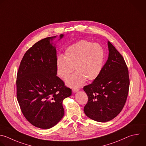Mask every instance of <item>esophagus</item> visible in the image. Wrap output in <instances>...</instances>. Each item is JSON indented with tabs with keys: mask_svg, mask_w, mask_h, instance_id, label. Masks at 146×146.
<instances>
[{
	"mask_svg": "<svg viewBox=\"0 0 146 146\" xmlns=\"http://www.w3.org/2000/svg\"><path fill=\"white\" fill-rule=\"evenodd\" d=\"M79 90V89H78V88H73L72 89V91L74 92V93H76V92H77V91H78Z\"/></svg>",
	"mask_w": 146,
	"mask_h": 146,
	"instance_id": "34e87169",
	"label": "esophagus"
}]
</instances>
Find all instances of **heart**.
I'll use <instances>...</instances> for the list:
<instances>
[{
    "label": "heart",
    "mask_w": 146,
    "mask_h": 146,
    "mask_svg": "<svg viewBox=\"0 0 146 146\" xmlns=\"http://www.w3.org/2000/svg\"><path fill=\"white\" fill-rule=\"evenodd\" d=\"M104 57V50L100 44L80 40L66 48L64 58H57V74L65 80L75 68L76 72L66 81V84L70 87H79L86 79L91 81L98 78L103 68Z\"/></svg>",
    "instance_id": "heart-1"
}]
</instances>
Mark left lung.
Returning <instances> with one entry per match:
<instances>
[{
	"label": "left lung",
	"instance_id": "obj_1",
	"mask_svg": "<svg viewBox=\"0 0 146 146\" xmlns=\"http://www.w3.org/2000/svg\"><path fill=\"white\" fill-rule=\"evenodd\" d=\"M108 46V58L100 74L83 88L88 98L84 112L99 122L110 121L120 113L129 86L128 70L123 56L110 41Z\"/></svg>",
	"mask_w": 146,
	"mask_h": 146
}]
</instances>
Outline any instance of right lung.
Returning a JSON list of instances; mask_svg holds the SVG:
<instances>
[{"label":"right lung","mask_w":146,"mask_h":146,"mask_svg":"<svg viewBox=\"0 0 146 146\" xmlns=\"http://www.w3.org/2000/svg\"><path fill=\"white\" fill-rule=\"evenodd\" d=\"M56 36L41 39L30 47L17 73V97L22 112L42 129L50 128L61 120L62 102L72 94L71 89L57 76V51L52 42ZM63 36L61 34L60 39Z\"/></svg>","instance_id":"add662e5"}]
</instances>
